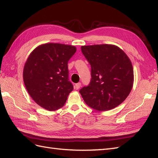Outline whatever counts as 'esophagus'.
I'll list each match as a JSON object with an SVG mask.
<instances>
[{
  "mask_svg": "<svg viewBox=\"0 0 158 158\" xmlns=\"http://www.w3.org/2000/svg\"><path fill=\"white\" fill-rule=\"evenodd\" d=\"M80 86H81V83H80V82H78V83L75 84L74 88H75L76 89H78L80 88Z\"/></svg>",
  "mask_w": 158,
  "mask_h": 158,
  "instance_id": "1",
  "label": "esophagus"
}]
</instances>
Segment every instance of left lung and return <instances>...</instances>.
Here are the masks:
<instances>
[{
	"mask_svg": "<svg viewBox=\"0 0 158 158\" xmlns=\"http://www.w3.org/2000/svg\"><path fill=\"white\" fill-rule=\"evenodd\" d=\"M81 50L91 65L90 82L79 92L89 107L99 111L117 107L132 88L134 72L131 60L113 45L82 46Z\"/></svg>",
	"mask_w": 158,
	"mask_h": 158,
	"instance_id": "obj_1",
	"label": "left lung"
}]
</instances>
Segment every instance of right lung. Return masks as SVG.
<instances>
[{
  "mask_svg": "<svg viewBox=\"0 0 158 158\" xmlns=\"http://www.w3.org/2000/svg\"><path fill=\"white\" fill-rule=\"evenodd\" d=\"M76 51L74 46L43 44L33 50L26 62L23 79L35 102L48 111L64 106L73 85L69 80L68 62Z\"/></svg>",
  "mask_w": 158,
  "mask_h": 158,
  "instance_id": "right-lung-1",
  "label": "right lung"
}]
</instances>
